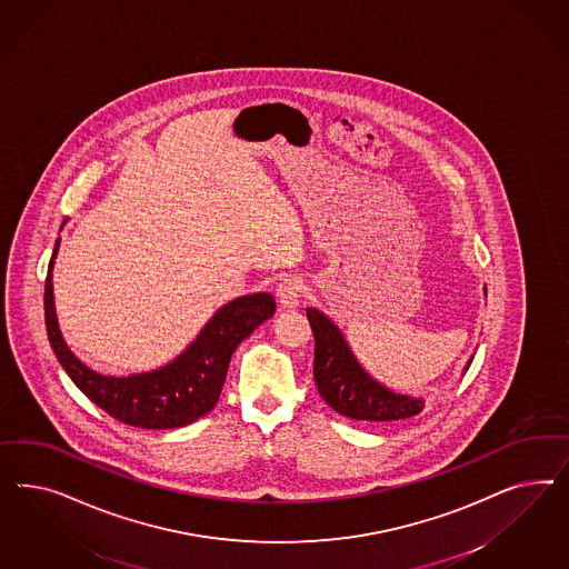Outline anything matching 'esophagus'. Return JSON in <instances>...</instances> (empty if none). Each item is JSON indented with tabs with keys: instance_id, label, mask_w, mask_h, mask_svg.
<instances>
[{
	"instance_id": "esophagus-1",
	"label": "esophagus",
	"mask_w": 569,
	"mask_h": 569,
	"mask_svg": "<svg viewBox=\"0 0 569 569\" xmlns=\"http://www.w3.org/2000/svg\"><path fill=\"white\" fill-rule=\"evenodd\" d=\"M302 279L300 277H286L279 286H277V300L281 309H296L300 302V293H302Z\"/></svg>"
}]
</instances>
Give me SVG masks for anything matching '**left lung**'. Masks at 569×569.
Wrapping results in <instances>:
<instances>
[{"instance_id":"obj_1","label":"left lung","mask_w":569,"mask_h":569,"mask_svg":"<svg viewBox=\"0 0 569 569\" xmlns=\"http://www.w3.org/2000/svg\"><path fill=\"white\" fill-rule=\"evenodd\" d=\"M315 336L312 376L333 411L357 421H398L423 411L421 398L397 395L371 378L352 355L342 331L319 309H307ZM473 361H467L466 369Z\"/></svg>"}]
</instances>
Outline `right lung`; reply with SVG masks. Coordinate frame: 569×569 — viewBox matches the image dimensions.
<instances>
[{"mask_svg": "<svg viewBox=\"0 0 569 569\" xmlns=\"http://www.w3.org/2000/svg\"><path fill=\"white\" fill-rule=\"evenodd\" d=\"M56 241L46 277V328L56 359L91 402L127 426L143 430L183 428L210 413L221 397L231 355L276 312L271 293H248L214 312L198 338L174 361L148 373L114 378L91 371L64 342L53 307Z\"/></svg>", "mask_w": 569, "mask_h": 569, "instance_id": "right-lung-1", "label": "right lung"}]
</instances>
